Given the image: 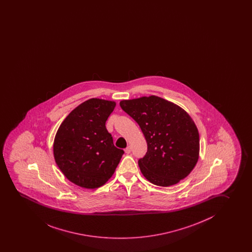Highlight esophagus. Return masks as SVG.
Returning a JSON list of instances; mask_svg holds the SVG:
<instances>
[{
	"instance_id": "obj_1",
	"label": "esophagus",
	"mask_w": 252,
	"mask_h": 252,
	"mask_svg": "<svg viewBox=\"0 0 252 252\" xmlns=\"http://www.w3.org/2000/svg\"><path fill=\"white\" fill-rule=\"evenodd\" d=\"M131 146H127L126 149H125V152H126V154H130L131 153Z\"/></svg>"
}]
</instances>
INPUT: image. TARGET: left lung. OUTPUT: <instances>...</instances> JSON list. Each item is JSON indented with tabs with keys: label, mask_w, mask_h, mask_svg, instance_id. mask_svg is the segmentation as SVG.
I'll return each mask as SVG.
<instances>
[{
	"label": "left lung",
	"mask_w": 252,
	"mask_h": 252,
	"mask_svg": "<svg viewBox=\"0 0 252 252\" xmlns=\"http://www.w3.org/2000/svg\"><path fill=\"white\" fill-rule=\"evenodd\" d=\"M120 105L146 138L147 153L139 159L144 177L154 185L167 187L189 175L199 156V134L190 115L155 95L124 99Z\"/></svg>",
	"instance_id": "8db88e82"
}]
</instances>
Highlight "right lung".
<instances>
[{
  "label": "right lung",
  "mask_w": 252,
  "mask_h": 252,
  "mask_svg": "<svg viewBox=\"0 0 252 252\" xmlns=\"http://www.w3.org/2000/svg\"><path fill=\"white\" fill-rule=\"evenodd\" d=\"M116 103L90 98L71 112L54 141L55 162L66 179L86 189L105 185L121 161L123 150L113 145L106 121Z\"/></svg>",
  "instance_id": "right-lung-1"
}]
</instances>
